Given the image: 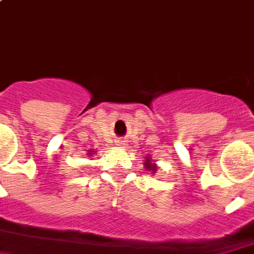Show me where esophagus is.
Returning a JSON list of instances; mask_svg holds the SVG:
<instances>
[{
	"label": "esophagus",
	"instance_id": "1",
	"mask_svg": "<svg viewBox=\"0 0 254 254\" xmlns=\"http://www.w3.org/2000/svg\"><path fill=\"white\" fill-rule=\"evenodd\" d=\"M124 141H117V145H123Z\"/></svg>",
	"mask_w": 254,
	"mask_h": 254
}]
</instances>
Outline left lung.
Here are the masks:
<instances>
[{
	"label": "left lung",
	"mask_w": 254,
	"mask_h": 254,
	"mask_svg": "<svg viewBox=\"0 0 254 254\" xmlns=\"http://www.w3.org/2000/svg\"><path fill=\"white\" fill-rule=\"evenodd\" d=\"M145 168L152 172L156 171V165H155V163H152V161H151V158H149V156H148V158H145Z\"/></svg>",
	"instance_id": "8db88e82"
}]
</instances>
